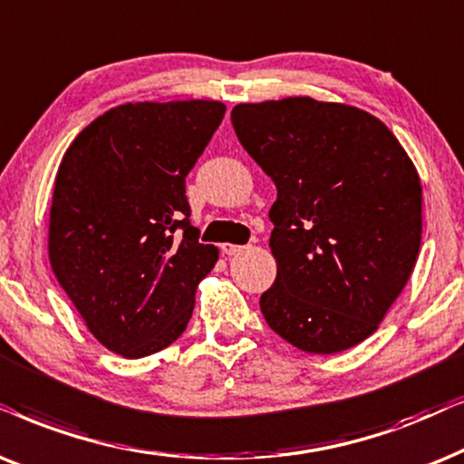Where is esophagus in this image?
Masks as SVG:
<instances>
[{
  "label": "esophagus",
  "instance_id": "esophagus-1",
  "mask_svg": "<svg viewBox=\"0 0 464 464\" xmlns=\"http://www.w3.org/2000/svg\"><path fill=\"white\" fill-rule=\"evenodd\" d=\"M240 249H243V246H240V245H232V243H224V245H221V254H226V256L238 254Z\"/></svg>",
  "mask_w": 464,
  "mask_h": 464
}]
</instances>
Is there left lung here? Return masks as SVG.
Here are the masks:
<instances>
[{
  "instance_id": "1",
  "label": "left lung",
  "mask_w": 464,
  "mask_h": 464,
  "mask_svg": "<svg viewBox=\"0 0 464 464\" xmlns=\"http://www.w3.org/2000/svg\"><path fill=\"white\" fill-rule=\"evenodd\" d=\"M232 125L276 185V279L260 296L264 320L303 352L350 350L375 333L416 266V166L377 117L347 104H238Z\"/></svg>"
}]
</instances>
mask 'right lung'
<instances>
[{"instance_id":"obj_1","label":"right lung","mask_w":464,"mask_h":464,"mask_svg":"<svg viewBox=\"0 0 464 464\" xmlns=\"http://www.w3.org/2000/svg\"><path fill=\"white\" fill-rule=\"evenodd\" d=\"M226 114L213 100L138 102L74 138L53 191L48 257L87 328L123 358L188 328L218 246L191 226L185 177Z\"/></svg>"}]
</instances>
